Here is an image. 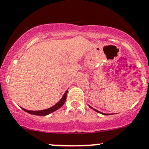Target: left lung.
Listing matches in <instances>:
<instances>
[{
    "label": "left lung",
    "instance_id": "1",
    "mask_svg": "<svg viewBox=\"0 0 149 149\" xmlns=\"http://www.w3.org/2000/svg\"><path fill=\"white\" fill-rule=\"evenodd\" d=\"M88 106L90 107V108H91V109H93V110H94L95 111H96V112H97V113H101V114H103V115H108V114H109V113H102V112H100V111H97V110H96V109H94V108H92V107L91 106H90L89 104H88Z\"/></svg>",
    "mask_w": 149,
    "mask_h": 149
}]
</instances>
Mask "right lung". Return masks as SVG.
I'll return each instance as SVG.
<instances>
[{
    "label": "right lung",
    "mask_w": 149,
    "mask_h": 149,
    "mask_svg": "<svg viewBox=\"0 0 149 149\" xmlns=\"http://www.w3.org/2000/svg\"><path fill=\"white\" fill-rule=\"evenodd\" d=\"M67 93H68V90L65 91V93H64V95L62 96L61 100L58 102L56 103V104H54L53 106L50 107V108H47V109H45V110H40V111H29V110L24 109V108H22L23 110L27 113H30V114L33 115H36V116H46V115L49 114V113H53L54 111H56V110L59 109L61 106H62L63 104H65V101H66V97H67Z\"/></svg>",
    "instance_id": "right-lung-1"
}]
</instances>
